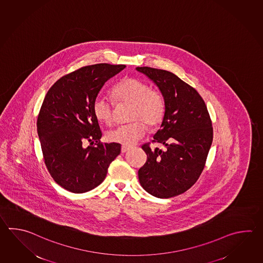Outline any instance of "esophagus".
<instances>
[{"instance_id":"esophagus-1","label":"esophagus","mask_w":263,"mask_h":263,"mask_svg":"<svg viewBox=\"0 0 263 263\" xmlns=\"http://www.w3.org/2000/svg\"><path fill=\"white\" fill-rule=\"evenodd\" d=\"M129 149H130V147H129V146H125V145H123V146H122V149H121V151H122V153H123V154H124V153H126L127 151H129Z\"/></svg>"}]
</instances>
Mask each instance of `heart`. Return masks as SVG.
Returning <instances> with one entry per match:
<instances>
[{
	"label": "heart",
	"instance_id": "obj_1",
	"mask_svg": "<svg viewBox=\"0 0 263 263\" xmlns=\"http://www.w3.org/2000/svg\"><path fill=\"white\" fill-rule=\"evenodd\" d=\"M114 102L127 103L128 119L132 122L119 125L108 131L107 139L119 144H134L144 137L147 123L150 127L157 126L162 122L166 111V100L162 91L150 88L145 81L135 78H126L111 89ZM114 103L107 97L99 96L92 103V112L101 123L110 124L113 122Z\"/></svg>",
	"mask_w": 263,
	"mask_h": 263
}]
</instances>
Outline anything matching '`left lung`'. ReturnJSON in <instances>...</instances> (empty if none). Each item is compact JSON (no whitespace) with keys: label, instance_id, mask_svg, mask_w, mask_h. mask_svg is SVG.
<instances>
[{"label":"left lung","instance_id":"1","mask_svg":"<svg viewBox=\"0 0 263 263\" xmlns=\"http://www.w3.org/2000/svg\"><path fill=\"white\" fill-rule=\"evenodd\" d=\"M156 83L166 100V111L153 142L166 146L152 150L141 146L147 161L139 170L141 186L156 198L184 193L203 171L211 145L213 126L202 97L196 89L166 70L137 67Z\"/></svg>","mask_w":263,"mask_h":263}]
</instances>
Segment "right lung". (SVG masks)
I'll return each instance as SVG.
<instances>
[{
    "mask_svg": "<svg viewBox=\"0 0 263 263\" xmlns=\"http://www.w3.org/2000/svg\"><path fill=\"white\" fill-rule=\"evenodd\" d=\"M124 68L109 64L83 66L62 77L45 97L37 118L44 161L54 181L72 193L98 186L121 153V144L100 141L92 103L104 84Z\"/></svg>",
    "mask_w": 263,
    "mask_h": 263,
    "instance_id": "right-lung-1",
    "label": "right lung"
}]
</instances>
